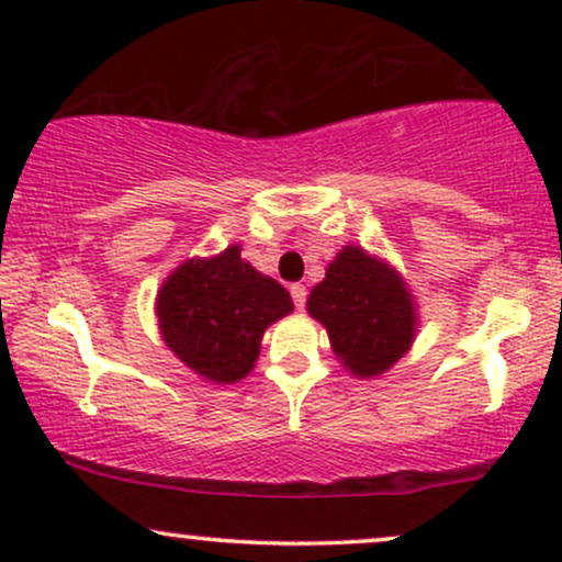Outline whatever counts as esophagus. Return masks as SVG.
I'll return each instance as SVG.
<instances>
[{"instance_id":"1","label":"esophagus","mask_w":562,"mask_h":562,"mask_svg":"<svg viewBox=\"0 0 562 562\" xmlns=\"http://www.w3.org/2000/svg\"><path fill=\"white\" fill-rule=\"evenodd\" d=\"M290 295H293L295 308L306 306V288H303V285H290Z\"/></svg>"}]
</instances>
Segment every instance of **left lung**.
<instances>
[{"mask_svg":"<svg viewBox=\"0 0 562 562\" xmlns=\"http://www.w3.org/2000/svg\"><path fill=\"white\" fill-rule=\"evenodd\" d=\"M325 325L335 357L357 378H375L409 351L417 312L409 288L391 263L346 245L306 301Z\"/></svg>","mask_w":562,"mask_h":562,"instance_id":"8db88e82","label":"left lung"}]
</instances>
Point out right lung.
<instances>
[{"instance_id":"obj_1","label":"right lung","mask_w":562,"mask_h":562,"mask_svg":"<svg viewBox=\"0 0 562 562\" xmlns=\"http://www.w3.org/2000/svg\"><path fill=\"white\" fill-rule=\"evenodd\" d=\"M160 335L211 383H237L254 370L263 330L293 312L290 293L229 245L214 259H190L158 290Z\"/></svg>"}]
</instances>
